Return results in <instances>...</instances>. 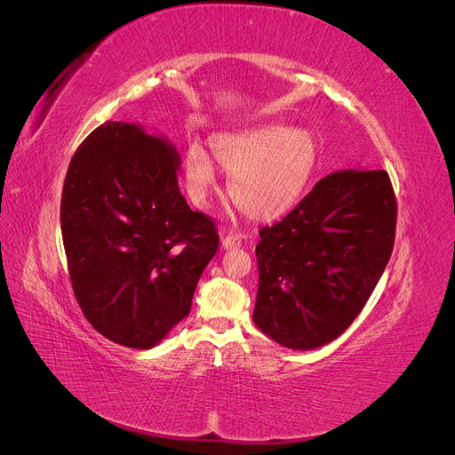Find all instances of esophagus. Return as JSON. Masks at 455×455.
I'll list each match as a JSON object with an SVG mask.
<instances>
[{"mask_svg":"<svg viewBox=\"0 0 455 455\" xmlns=\"http://www.w3.org/2000/svg\"><path fill=\"white\" fill-rule=\"evenodd\" d=\"M243 243V235L241 233H228V235L222 239V246L228 251V249H239Z\"/></svg>","mask_w":455,"mask_h":455,"instance_id":"34e87169","label":"esophagus"}]
</instances>
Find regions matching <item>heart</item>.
<instances>
[{
    "mask_svg": "<svg viewBox=\"0 0 455 455\" xmlns=\"http://www.w3.org/2000/svg\"><path fill=\"white\" fill-rule=\"evenodd\" d=\"M216 163L231 176L229 196L252 220L269 222L301 201L321 163V142L307 129L271 123L211 136ZM184 186L196 204H206L218 174L206 151L194 144L184 156Z\"/></svg>",
    "mask_w": 455,
    "mask_h": 455,
    "instance_id": "b5f03b06",
    "label": "heart"
}]
</instances>
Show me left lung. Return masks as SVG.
Listing matches in <instances>:
<instances>
[{
	"label": "left lung",
	"mask_w": 455,
	"mask_h": 455,
	"mask_svg": "<svg viewBox=\"0 0 455 455\" xmlns=\"http://www.w3.org/2000/svg\"><path fill=\"white\" fill-rule=\"evenodd\" d=\"M396 201L385 171L324 176L259 231L252 319L283 347L326 346L356 319L391 258Z\"/></svg>",
	"instance_id": "obj_1"
}]
</instances>
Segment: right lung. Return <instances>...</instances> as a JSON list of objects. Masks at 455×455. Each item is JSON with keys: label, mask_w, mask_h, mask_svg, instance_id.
Listing matches in <instances>:
<instances>
[{"label": "right lung", "mask_w": 455, "mask_h": 455, "mask_svg": "<svg viewBox=\"0 0 455 455\" xmlns=\"http://www.w3.org/2000/svg\"><path fill=\"white\" fill-rule=\"evenodd\" d=\"M180 154L161 134L108 121L66 172L60 229L77 304L119 346L151 349L186 319L218 231L178 189Z\"/></svg>", "instance_id": "right-lung-1"}]
</instances>
